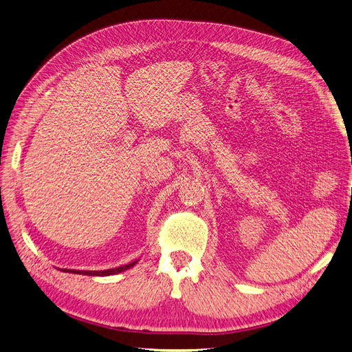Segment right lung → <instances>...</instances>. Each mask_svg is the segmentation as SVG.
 Listing matches in <instances>:
<instances>
[{
	"label": "right lung",
	"mask_w": 352,
	"mask_h": 352,
	"mask_svg": "<svg viewBox=\"0 0 352 352\" xmlns=\"http://www.w3.org/2000/svg\"><path fill=\"white\" fill-rule=\"evenodd\" d=\"M140 261H135L132 263L124 265V266H118L113 269H106V270H76V269H63V272H69V273H74V274H86V276H111V274H118L125 272L131 267H133Z\"/></svg>",
	"instance_id": "1"
}]
</instances>
